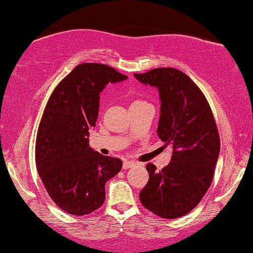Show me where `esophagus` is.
I'll use <instances>...</instances> for the list:
<instances>
[{
  "mask_svg": "<svg viewBox=\"0 0 253 253\" xmlns=\"http://www.w3.org/2000/svg\"><path fill=\"white\" fill-rule=\"evenodd\" d=\"M134 166H135V163L134 161H130V160H125L123 164L124 169H130V167H134Z\"/></svg>",
  "mask_w": 253,
  "mask_h": 253,
  "instance_id": "esophagus-1",
  "label": "esophagus"
}]
</instances>
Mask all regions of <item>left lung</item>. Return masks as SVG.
Listing matches in <instances>:
<instances>
[{
  "label": "left lung",
  "instance_id": "obj_1",
  "mask_svg": "<svg viewBox=\"0 0 253 253\" xmlns=\"http://www.w3.org/2000/svg\"><path fill=\"white\" fill-rule=\"evenodd\" d=\"M134 77L158 88V136L172 148L171 161L161 171L147 164L150 179L140 202L161 218L182 217L199 204L213 179L220 151L213 114L199 87L178 69L154 68Z\"/></svg>",
  "mask_w": 253,
  "mask_h": 253
}]
</instances>
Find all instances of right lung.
Segmentation results:
<instances>
[{"mask_svg": "<svg viewBox=\"0 0 253 253\" xmlns=\"http://www.w3.org/2000/svg\"><path fill=\"white\" fill-rule=\"evenodd\" d=\"M126 75L101 63H81L57 84L45 105L35 144L39 175L53 202L69 214L92 213L105 202V185L123 161L89 147L100 93Z\"/></svg>", "mask_w": 253, "mask_h": 253, "instance_id": "obj_1", "label": "right lung"}]
</instances>
